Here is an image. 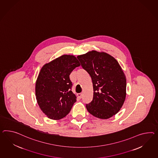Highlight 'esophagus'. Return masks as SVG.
<instances>
[{
  "label": "esophagus",
  "mask_w": 158,
  "mask_h": 158,
  "mask_svg": "<svg viewBox=\"0 0 158 158\" xmlns=\"http://www.w3.org/2000/svg\"><path fill=\"white\" fill-rule=\"evenodd\" d=\"M77 95L78 98L80 99V98H81V97H82V93H78Z\"/></svg>",
  "instance_id": "34e87169"
}]
</instances>
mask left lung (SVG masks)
I'll use <instances>...</instances> for the list:
<instances>
[{
	"mask_svg": "<svg viewBox=\"0 0 158 158\" xmlns=\"http://www.w3.org/2000/svg\"><path fill=\"white\" fill-rule=\"evenodd\" d=\"M77 58L93 83V100L86 104L88 111L101 119L112 117L126 99L127 82L122 68L115 58L104 52L93 50Z\"/></svg>",
	"mask_w": 158,
	"mask_h": 158,
	"instance_id": "left-lung-1",
	"label": "left lung"
}]
</instances>
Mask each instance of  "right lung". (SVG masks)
Returning <instances> with one entry per match:
<instances>
[{
	"instance_id": "add662e5",
	"label": "right lung",
	"mask_w": 158,
	"mask_h": 158,
	"mask_svg": "<svg viewBox=\"0 0 158 158\" xmlns=\"http://www.w3.org/2000/svg\"><path fill=\"white\" fill-rule=\"evenodd\" d=\"M80 65L76 57L63 55L41 69L35 84L36 99L49 118L60 120L65 117L76 102L69 76Z\"/></svg>"
}]
</instances>
